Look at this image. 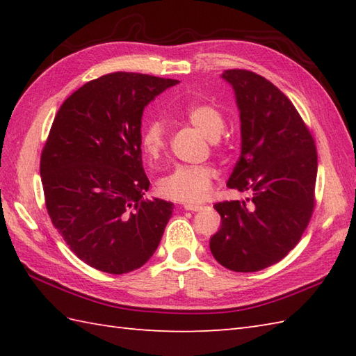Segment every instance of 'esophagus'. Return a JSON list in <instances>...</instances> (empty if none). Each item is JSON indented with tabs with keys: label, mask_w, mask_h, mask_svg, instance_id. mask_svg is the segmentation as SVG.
Instances as JSON below:
<instances>
[{
	"label": "esophagus",
	"mask_w": 356,
	"mask_h": 356,
	"mask_svg": "<svg viewBox=\"0 0 356 356\" xmlns=\"http://www.w3.org/2000/svg\"><path fill=\"white\" fill-rule=\"evenodd\" d=\"M184 208L186 211H200L203 207L202 205H194V203H185Z\"/></svg>",
	"instance_id": "34e87169"
}]
</instances>
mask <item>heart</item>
I'll return each instance as SVG.
<instances>
[{"label":"heart","instance_id":"1","mask_svg":"<svg viewBox=\"0 0 356 356\" xmlns=\"http://www.w3.org/2000/svg\"><path fill=\"white\" fill-rule=\"evenodd\" d=\"M185 118L213 143L218 142V138L225 130V118L222 111L213 104H193L185 110ZM140 143L147 157L157 159L162 154L166 145V131L161 120H151L145 125ZM213 179L214 170L211 166L179 165L159 179L157 191L166 199L197 203L207 199L211 186H213Z\"/></svg>","mask_w":356,"mask_h":356}]
</instances>
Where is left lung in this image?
Masks as SVG:
<instances>
[{"label":"left lung","mask_w":356,"mask_h":356,"mask_svg":"<svg viewBox=\"0 0 356 356\" xmlns=\"http://www.w3.org/2000/svg\"><path fill=\"white\" fill-rule=\"evenodd\" d=\"M240 113V157L228 188L246 200L216 203L222 225L209 240L226 269L255 272L298 243L311 220L318 161L314 138L293 104L260 74L225 70Z\"/></svg>","instance_id":"left-lung-1"}]
</instances>
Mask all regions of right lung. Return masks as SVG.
I'll return each instance as SVG.
<instances>
[{
  "mask_svg": "<svg viewBox=\"0 0 356 356\" xmlns=\"http://www.w3.org/2000/svg\"><path fill=\"white\" fill-rule=\"evenodd\" d=\"M179 84L139 73L90 81L58 110L41 154V179L51 223L88 266L127 274L154 254L172 203L143 199V108Z\"/></svg>",
  "mask_w": 356,
  "mask_h": 356,
  "instance_id": "right-lung-1",
  "label": "right lung"
}]
</instances>
